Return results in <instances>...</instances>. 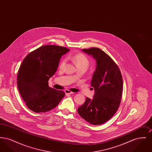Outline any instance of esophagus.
<instances>
[{
  "label": "esophagus",
  "instance_id": "1",
  "mask_svg": "<svg viewBox=\"0 0 152 152\" xmlns=\"http://www.w3.org/2000/svg\"><path fill=\"white\" fill-rule=\"evenodd\" d=\"M65 93L66 94H74L73 92H71V91H69V90H68V89H66L65 90Z\"/></svg>",
  "mask_w": 152,
  "mask_h": 152
}]
</instances>
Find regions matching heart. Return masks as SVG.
<instances>
[{"label":"heart","mask_w":152,"mask_h":152,"mask_svg":"<svg viewBox=\"0 0 152 152\" xmlns=\"http://www.w3.org/2000/svg\"><path fill=\"white\" fill-rule=\"evenodd\" d=\"M71 58L72 59L73 61L76 64L77 67L86 66L87 68L89 64L88 58H87V56L85 55H84L83 53L76 54L72 56H71ZM65 63H66V59L63 58L60 63V68H63L65 66Z\"/></svg>","instance_id":"obj_1"}]
</instances>
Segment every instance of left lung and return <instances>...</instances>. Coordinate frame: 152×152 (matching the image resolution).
<instances>
[{
    "label": "left lung",
    "mask_w": 152,
    "mask_h": 152,
    "mask_svg": "<svg viewBox=\"0 0 152 152\" xmlns=\"http://www.w3.org/2000/svg\"><path fill=\"white\" fill-rule=\"evenodd\" d=\"M96 60V69L91 85L94 94L86 98L77 109L83 119L92 125H100L110 120L120 105L123 92V77L115 61L98 48L82 50Z\"/></svg>",
    "instance_id": "1"
}]
</instances>
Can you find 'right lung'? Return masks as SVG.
I'll use <instances>...</instances> for the list:
<instances>
[{
    "label": "right lung",
    "instance_id": "1",
    "mask_svg": "<svg viewBox=\"0 0 152 152\" xmlns=\"http://www.w3.org/2000/svg\"><path fill=\"white\" fill-rule=\"evenodd\" d=\"M69 49L54 45L42 46L24 58L18 76L19 91L27 107L36 113L55 108L65 93L48 86V80L56 72L61 56Z\"/></svg>",
    "mask_w": 152,
    "mask_h": 152
}]
</instances>
